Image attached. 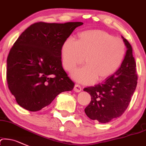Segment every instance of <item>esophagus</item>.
<instances>
[{"label":"esophagus","instance_id":"obj_1","mask_svg":"<svg viewBox=\"0 0 146 146\" xmlns=\"http://www.w3.org/2000/svg\"><path fill=\"white\" fill-rule=\"evenodd\" d=\"M81 90H82V88H81V86L79 85V84H76V85L74 86V90L76 92H79Z\"/></svg>","mask_w":146,"mask_h":146}]
</instances>
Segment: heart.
I'll use <instances>...</instances> for the list:
<instances>
[{
  "mask_svg": "<svg viewBox=\"0 0 146 146\" xmlns=\"http://www.w3.org/2000/svg\"><path fill=\"white\" fill-rule=\"evenodd\" d=\"M126 46L122 39L100 30H89L78 35L77 40L67 38L61 47V62L67 71L84 62L72 75L81 83H90L110 77L123 63Z\"/></svg>",
  "mask_w": 146,
  "mask_h": 146,
  "instance_id": "obj_1",
  "label": "heart"
}]
</instances>
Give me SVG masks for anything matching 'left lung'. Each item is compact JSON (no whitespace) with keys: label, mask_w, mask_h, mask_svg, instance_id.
<instances>
[{"label":"left lung","mask_w":146,"mask_h":146,"mask_svg":"<svg viewBox=\"0 0 146 146\" xmlns=\"http://www.w3.org/2000/svg\"><path fill=\"white\" fill-rule=\"evenodd\" d=\"M126 54L121 66L102 84L85 88L84 91L91 96V101L85 109L87 116L100 123H106L123 115L131 100L137 85L136 65L132 48L124 38Z\"/></svg>","instance_id":"8db88e82"}]
</instances>
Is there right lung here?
I'll use <instances>...</instances> for the list:
<instances>
[{"label":"right lung","instance_id":"obj_1","mask_svg":"<svg viewBox=\"0 0 146 146\" xmlns=\"http://www.w3.org/2000/svg\"><path fill=\"white\" fill-rule=\"evenodd\" d=\"M82 22L31 25L18 37L7 59V82L17 104L37 111L74 83L62 66L61 47Z\"/></svg>","mask_w":146,"mask_h":146}]
</instances>
